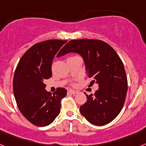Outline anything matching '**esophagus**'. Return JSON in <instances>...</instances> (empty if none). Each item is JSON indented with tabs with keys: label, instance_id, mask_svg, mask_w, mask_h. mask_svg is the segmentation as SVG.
Wrapping results in <instances>:
<instances>
[{
	"label": "esophagus",
	"instance_id": "1",
	"mask_svg": "<svg viewBox=\"0 0 146 146\" xmlns=\"http://www.w3.org/2000/svg\"><path fill=\"white\" fill-rule=\"evenodd\" d=\"M68 93H69V94H76L77 93V91H74V90H72V89H69V91H68Z\"/></svg>",
	"mask_w": 146,
	"mask_h": 146
}]
</instances>
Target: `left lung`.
I'll return each instance as SVG.
<instances>
[{
	"mask_svg": "<svg viewBox=\"0 0 146 146\" xmlns=\"http://www.w3.org/2000/svg\"><path fill=\"white\" fill-rule=\"evenodd\" d=\"M77 52L85 62L87 76L99 89L86 95L87 101L80 108L90 123L97 126L109 123L118 116L123 107L127 93V77L123 62L114 49L102 40H71L57 55Z\"/></svg>",
	"mask_w": 146,
	"mask_h": 146,
	"instance_id": "left-lung-1",
	"label": "left lung"
}]
</instances>
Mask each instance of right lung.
<instances>
[{
  "label": "right lung",
  "instance_id": "obj_1",
  "mask_svg": "<svg viewBox=\"0 0 146 146\" xmlns=\"http://www.w3.org/2000/svg\"><path fill=\"white\" fill-rule=\"evenodd\" d=\"M67 41L47 40L35 44L22 56L15 69L13 91L23 115L37 126L53 122L60 111V101L66 89L58 88L51 94L45 90V80L52 77L55 54Z\"/></svg>",
  "mask_w": 146,
  "mask_h": 146
}]
</instances>
